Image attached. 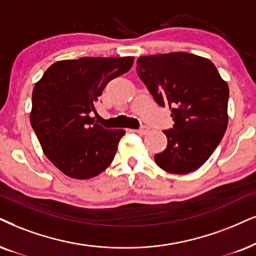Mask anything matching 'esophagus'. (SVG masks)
I'll return each instance as SVG.
<instances>
[{
	"label": "esophagus",
	"instance_id": "1",
	"mask_svg": "<svg viewBox=\"0 0 256 256\" xmlns=\"http://www.w3.org/2000/svg\"><path fill=\"white\" fill-rule=\"evenodd\" d=\"M132 131L136 132V134H146L148 132V128H139V130H132Z\"/></svg>",
	"mask_w": 256,
	"mask_h": 256
}]
</instances>
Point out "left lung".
Here are the masks:
<instances>
[{
    "label": "left lung",
    "instance_id": "8db88e82",
    "mask_svg": "<svg viewBox=\"0 0 256 256\" xmlns=\"http://www.w3.org/2000/svg\"><path fill=\"white\" fill-rule=\"evenodd\" d=\"M137 74L154 102L169 106L174 128L154 154L160 169L186 174L203 166L228 126L229 87L209 59L186 52L139 56Z\"/></svg>",
    "mask_w": 256,
    "mask_h": 256
}]
</instances>
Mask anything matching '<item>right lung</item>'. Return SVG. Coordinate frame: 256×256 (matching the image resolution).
<instances>
[{
    "instance_id": "add662e5",
    "label": "right lung",
    "mask_w": 256,
    "mask_h": 256,
    "mask_svg": "<svg viewBox=\"0 0 256 256\" xmlns=\"http://www.w3.org/2000/svg\"><path fill=\"white\" fill-rule=\"evenodd\" d=\"M134 56L56 61L35 84L30 124L42 151L61 172L88 180L108 168L124 130L104 128L96 102L108 82L128 72Z\"/></svg>"
}]
</instances>
